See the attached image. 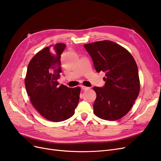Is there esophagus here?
<instances>
[{"instance_id": "1", "label": "esophagus", "mask_w": 161, "mask_h": 161, "mask_svg": "<svg viewBox=\"0 0 161 161\" xmlns=\"http://www.w3.org/2000/svg\"><path fill=\"white\" fill-rule=\"evenodd\" d=\"M81 88L83 89V90H85V91L90 89V87H87V86H83V85L81 86Z\"/></svg>"}]
</instances>
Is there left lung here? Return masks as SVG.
<instances>
[{"mask_svg": "<svg viewBox=\"0 0 161 161\" xmlns=\"http://www.w3.org/2000/svg\"><path fill=\"white\" fill-rule=\"evenodd\" d=\"M96 71L105 73L103 87L94 86L97 97L94 114L99 118L115 121L128 113L140 92L138 69L131 53L109 40L85 44Z\"/></svg>", "mask_w": 161, "mask_h": 161, "instance_id": "1", "label": "left lung"}]
</instances>
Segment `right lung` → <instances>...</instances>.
<instances>
[{
    "mask_svg": "<svg viewBox=\"0 0 161 161\" xmlns=\"http://www.w3.org/2000/svg\"><path fill=\"white\" fill-rule=\"evenodd\" d=\"M64 43L46 47L34 56L27 67L25 88L36 109L47 120H66L74 115L79 103L80 88L59 86L62 72L60 56Z\"/></svg>",
    "mask_w": 161,
    "mask_h": 161,
    "instance_id": "obj_1",
    "label": "right lung"
}]
</instances>
